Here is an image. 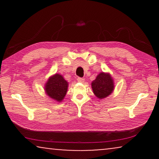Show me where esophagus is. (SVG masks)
<instances>
[{
	"label": "esophagus",
	"instance_id": "obj_1",
	"mask_svg": "<svg viewBox=\"0 0 159 159\" xmlns=\"http://www.w3.org/2000/svg\"><path fill=\"white\" fill-rule=\"evenodd\" d=\"M77 81L79 82H84V79H83V78H81V77H78L77 78Z\"/></svg>",
	"mask_w": 159,
	"mask_h": 159
}]
</instances>
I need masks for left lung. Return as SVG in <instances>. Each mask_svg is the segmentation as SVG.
I'll use <instances>...</instances> for the list:
<instances>
[{
	"mask_svg": "<svg viewBox=\"0 0 159 159\" xmlns=\"http://www.w3.org/2000/svg\"><path fill=\"white\" fill-rule=\"evenodd\" d=\"M91 87L95 96L99 99L106 98L114 90V79L109 73L102 71L97 75L91 83Z\"/></svg>",
	"mask_w": 159,
	"mask_h": 159,
	"instance_id": "obj_1",
	"label": "left lung"
}]
</instances>
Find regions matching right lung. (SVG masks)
<instances>
[{"label":"right lung","mask_w":159,"mask_h":159,"mask_svg":"<svg viewBox=\"0 0 159 159\" xmlns=\"http://www.w3.org/2000/svg\"><path fill=\"white\" fill-rule=\"evenodd\" d=\"M69 82L62 75L56 73L51 76L45 84V92L50 98L61 102L68 90Z\"/></svg>","instance_id":"add662e5"}]
</instances>
